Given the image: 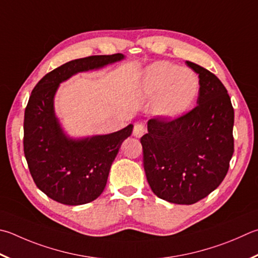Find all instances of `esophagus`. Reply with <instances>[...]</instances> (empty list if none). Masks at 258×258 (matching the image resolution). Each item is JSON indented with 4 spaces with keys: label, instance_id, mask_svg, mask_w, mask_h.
Returning a JSON list of instances; mask_svg holds the SVG:
<instances>
[{
    "label": "esophagus",
    "instance_id": "1",
    "mask_svg": "<svg viewBox=\"0 0 258 258\" xmlns=\"http://www.w3.org/2000/svg\"><path fill=\"white\" fill-rule=\"evenodd\" d=\"M145 133H147V128L144 127L143 124H137L134 126L133 135L135 138H141Z\"/></svg>",
    "mask_w": 258,
    "mask_h": 258
}]
</instances>
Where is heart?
<instances>
[{
  "label": "heart",
  "instance_id": "obj_1",
  "mask_svg": "<svg viewBox=\"0 0 258 258\" xmlns=\"http://www.w3.org/2000/svg\"><path fill=\"white\" fill-rule=\"evenodd\" d=\"M142 89L149 97H157L154 113L172 119L185 114L198 98L200 82L194 72L169 62H156L145 70Z\"/></svg>",
  "mask_w": 258,
  "mask_h": 258
}]
</instances>
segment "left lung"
<instances>
[{
	"mask_svg": "<svg viewBox=\"0 0 258 258\" xmlns=\"http://www.w3.org/2000/svg\"><path fill=\"white\" fill-rule=\"evenodd\" d=\"M199 74L198 106L172 120L151 118L141 138L143 166L158 198L194 204L226 177L233 154V111L222 82L209 70L187 60Z\"/></svg>",
	"mask_w": 258,
	"mask_h": 258,
	"instance_id": "obj_1",
	"label": "left lung"
}]
</instances>
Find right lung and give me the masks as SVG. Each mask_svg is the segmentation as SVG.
<instances>
[{"label": "right lung", "instance_id": "right-lung-1", "mask_svg": "<svg viewBox=\"0 0 258 258\" xmlns=\"http://www.w3.org/2000/svg\"><path fill=\"white\" fill-rule=\"evenodd\" d=\"M124 57L113 54L73 59L46 74L31 92L25 110L23 151L35 184L56 202L81 205L95 201L105 189L121 143L133 131L130 124L115 133L69 138L54 110L59 83L79 72L101 69Z\"/></svg>", "mask_w": 258, "mask_h": 258}]
</instances>
